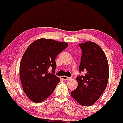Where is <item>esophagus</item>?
Returning <instances> with one entry per match:
<instances>
[{
  "label": "esophagus",
  "instance_id": "obj_1",
  "mask_svg": "<svg viewBox=\"0 0 123 123\" xmlns=\"http://www.w3.org/2000/svg\"><path fill=\"white\" fill-rule=\"evenodd\" d=\"M62 78L65 81L70 80L72 79V78H69V77H68V76H62Z\"/></svg>",
  "mask_w": 123,
  "mask_h": 123
}]
</instances>
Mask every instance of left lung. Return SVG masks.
I'll use <instances>...</instances> for the list:
<instances>
[{
    "mask_svg": "<svg viewBox=\"0 0 123 123\" xmlns=\"http://www.w3.org/2000/svg\"><path fill=\"white\" fill-rule=\"evenodd\" d=\"M79 45L82 50L79 71L85 72V74L76 77L78 86L71 95L82 106H90L98 100L106 87L109 67L105 54L98 44L87 41Z\"/></svg>",
    "mask_w": 123,
    "mask_h": 123,
    "instance_id": "1",
    "label": "left lung"
}]
</instances>
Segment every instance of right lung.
Listing matches in <instances>:
<instances>
[{"instance_id":"1","label":"right lung","mask_w":123,"mask_h":123,"mask_svg":"<svg viewBox=\"0 0 123 123\" xmlns=\"http://www.w3.org/2000/svg\"><path fill=\"white\" fill-rule=\"evenodd\" d=\"M68 46L66 42L40 39L25 50L20 64V77L25 95L35 103L43 101L60 82L55 75V58ZM51 66L52 74L48 72Z\"/></svg>"}]
</instances>
